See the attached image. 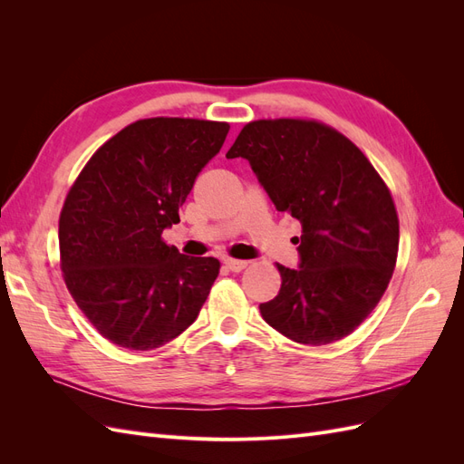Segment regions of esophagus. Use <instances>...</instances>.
<instances>
[{
  "instance_id": "esophagus-1",
  "label": "esophagus",
  "mask_w": 464,
  "mask_h": 464,
  "mask_svg": "<svg viewBox=\"0 0 464 464\" xmlns=\"http://www.w3.org/2000/svg\"><path fill=\"white\" fill-rule=\"evenodd\" d=\"M224 265H227V269H230V271H234V273H240V271H244L246 266H247V261H242V259H224Z\"/></svg>"
}]
</instances>
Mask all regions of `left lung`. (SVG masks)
I'll list each match as a JSON object with an SVG mask.
<instances>
[{"mask_svg":"<svg viewBox=\"0 0 464 464\" xmlns=\"http://www.w3.org/2000/svg\"><path fill=\"white\" fill-rule=\"evenodd\" d=\"M246 159L275 208L302 224L298 269L259 305L263 319L302 344L341 341L389 285L399 218L383 179L344 135L305 120L251 121L227 159Z\"/></svg>","mask_w":464,"mask_h":464,"instance_id":"obj_1","label":"left lung"}]
</instances>
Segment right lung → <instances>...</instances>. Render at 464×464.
<instances>
[{
    "instance_id": "1",
    "label": "right lung",
    "mask_w": 464,
    "mask_h": 464,
    "mask_svg": "<svg viewBox=\"0 0 464 464\" xmlns=\"http://www.w3.org/2000/svg\"><path fill=\"white\" fill-rule=\"evenodd\" d=\"M228 130L205 120H139L98 149L69 189L62 271L104 339L152 350L198 319L220 263L179 254L162 230L179 222V207Z\"/></svg>"
}]
</instances>
